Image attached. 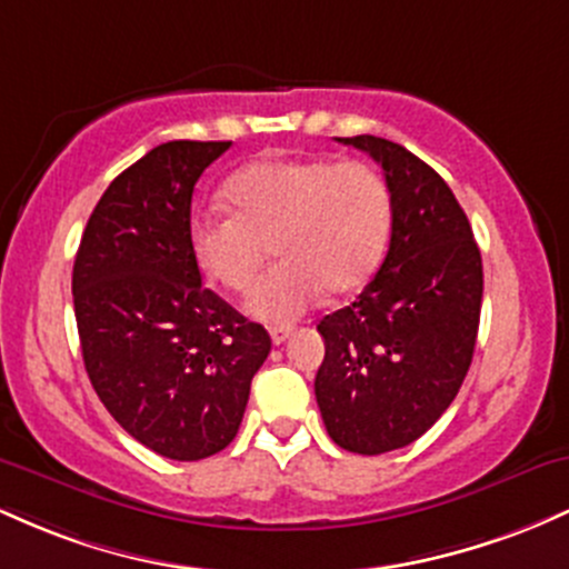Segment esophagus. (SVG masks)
Wrapping results in <instances>:
<instances>
[{"mask_svg": "<svg viewBox=\"0 0 569 569\" xmlns=\"http://www.w3.org/2000/svg\"><path fill=\"white\" fill-rule=\"evenodd\" d=\"M270 337H272V342H276V345H283L286 339L291 337V326H272Z\"/></svg>", "mask_w": 569, "mask_h": 569, "instance_id": "34e87169", "label": "esophagus"}]
</instances>
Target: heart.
<instances>
[{"mask_svg": "<svg viewBox=\"0 0 569 569\" xmlns=\"http://www.w3.org/2000/svg\"><path fill=\"white\" fill-rule=\"evenodd\" d=\"M232 211L208 206L189 219L194 262L211 283L246 291L267 253L280 259L248 297V312L291 323L307 307L348 297L380 267L393 227L382 173L358 160L264 158L230 176Z\"/></svg>", "mask_w": 569, "mask_h": 569, "instance_id": "b5f03b06", "label": "heart"}]
</instances>
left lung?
<instances>
[{
	"mask_svg": "<svg viewBox=\"0 0 569 569\" xmlns=\"http://www.w3.org/2000/svg\"><path fill=\"white\" fill-rule=\"evenodd\" d=\"M382 166L393 202L388 257L358 299L318 323L323 426L337 447L382 455L420 439L471 367L481 253L466 211L428 162L377 136L337 139Z\"/></svg>",
	"mask_w": 569,
	"mask_h": 569,
	"instance_id": "1",
	"label": "left lung"
}]
</instances>
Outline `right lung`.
I'll return each mask as SVG.
<instances>
[{
    "label": "right lung",
    "instance_id": "obj_1",
    "mask_svg": "<svg viewBox=\"0 0 569 569\" xmlns=\"http://www.w3.org/2000/svg\"><path fill=\"white\" fill-rule=\"evenodd\" d=\"M232 141H168L101 194L71 272L84 371L109 415L168 460L238 433L270 335L202 289L189 243L200 173Z\"/></svg>",
    "mask_w": 569,
    "mask_h": 569
}]
</instances>
